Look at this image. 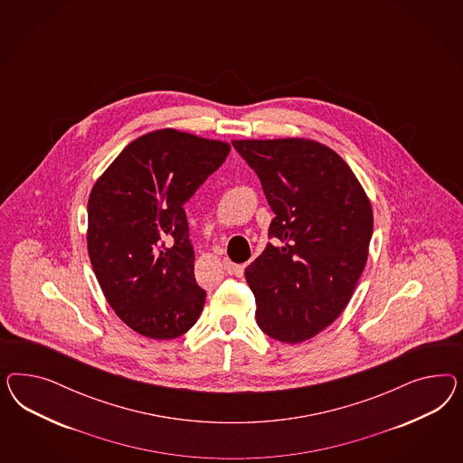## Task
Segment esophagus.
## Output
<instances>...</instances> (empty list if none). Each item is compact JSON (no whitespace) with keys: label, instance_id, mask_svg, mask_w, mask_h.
Instances as JSON below:
<instances>
[{"label":"esophagus","instance_id":"esophagus-1","mask_svg":"<svg viewBox=\"0 0 463 463\" xmlns=\"http://www.w3.org/2000/svg\"><path fill=\"white\" fill-rule=\"evenodd\" d=\"M222 267H224L225 271L229 273V275H236L239 271L238 265H234L231 260H227V258H224L222 260Z\"/></svg>","mask_w":463,"mask_h":463}]
</instances>
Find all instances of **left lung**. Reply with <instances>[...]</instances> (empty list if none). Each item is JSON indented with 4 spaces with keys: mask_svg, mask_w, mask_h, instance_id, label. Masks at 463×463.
Masks as SVG:
<instances>
[{
    "mask_svg": "<svg viewBox=\"0 0 463 463\" xmlns=\"http://www.w3.org/2000/svg\"><path fill=\"white\" fill-rule=\"evenodd\" d=\"M231 147L173 128L130 142L88 200V252L110 307L142 336L184 335L205 304L183 205Z\"/></svg>",
    "mask_w": 463,
    "mask_h": 463,
    "instance_id": "1",
    "label": "left lung"
}]
</instances>
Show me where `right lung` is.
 <instances>
[{
    "label": "right lung",
    "mask_w": 463,
    "mask_h": 463,
    "mask_svg": "<svg viewBox=\"0 0 463 463\" xmlns=\"http://www.w3.org/2000/svg\"><path fill=\"white\" fill-rule=\"evenodd\" d=\"M275 213L265 251L244 277L256 321L283 343L316 336L350 302L364 271L373 213L350 166L307 139L234 140Z\"/></svg>",
    "instance_id": "add662e5"
}]
</instances>
